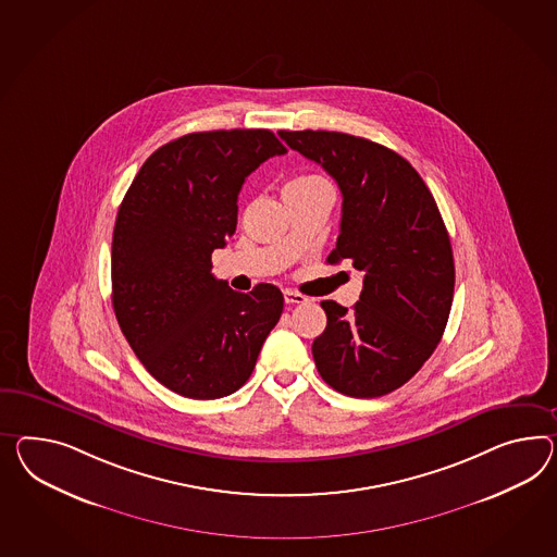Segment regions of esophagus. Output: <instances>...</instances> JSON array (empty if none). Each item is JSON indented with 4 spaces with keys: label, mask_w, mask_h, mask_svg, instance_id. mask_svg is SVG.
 <instances>
[{
    "label": "esophagus",
    "mask_w": 557,
    "mask_h": 557,
    "mask_svg": "<svg viewBox=\"0 0 557 557\" xmlns=\"http://www.w3.org/2000/svg\"><path fill=\"white\" fill-rule=\"evenodd\" d=\"M307 297L305 295H300V293H295V290H285V302L286 305H300V302H307Z\"/></svg>",
    "instance_id": "34e87169"
}]
</instances>
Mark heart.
Masks as SVG:
<instances>
[{
  "instance_id": "1",
  "label": "heart",
  "mask_w": 557,
  "mask_h": 557,
  "mask_svg": "<svg viewBox=\"0 0 557 557\" xmlns=\"http://www.w3.org/2000/svg\"><path fill=\"white\" fill-rule=\"evenodd\" d=\"M319 186H327V184L321 177H317V175H300V177L290 180L285 187L286 189H311V187Z\"/></svg>"
}]
</instances>
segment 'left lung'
<instances>
[{"label": "left lung", "instance_id": "8db88e82", "mask_svg": "<svg viewBox=\"0 0 557 557\" xmlns=\"http://www.w3.org/2000/svg\"><path fill=\"white\" fill-rule=\"evenodd\" d=\"M342 189V228L329 264L351 260L363 288L351 311L323 300L327 327L313 342L321 377L351 398L406 384L443 339L455 258L424 180L396 151L337 131H278Z\"/></svg>", "mask_w": 557, "mask_h": 557}]
</instances>
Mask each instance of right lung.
Listing matches in <instances>:
<instances>
[{"instance_id":"obj_1","label":"right lung","mask_w":557,"mask_h":557,"mask_svg":"<svg viewBox=\"0 0 557 557\" xmlns=\"http://www.w3.org/2000/svg\"><path fill=\"white\" fill-rule=\"evenodd\" d=\"M286 149L269 128L189 133L159 147L135 175L113 230L119 327L159 384L191 399L240 389L283 313V293H236L212 252L236 232L238 194Z\"/></svg>"}]
</instances>
